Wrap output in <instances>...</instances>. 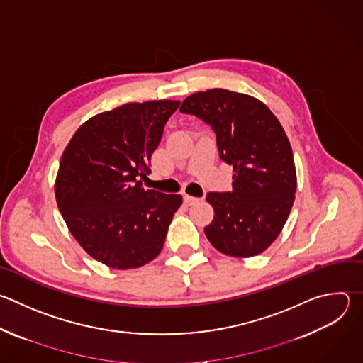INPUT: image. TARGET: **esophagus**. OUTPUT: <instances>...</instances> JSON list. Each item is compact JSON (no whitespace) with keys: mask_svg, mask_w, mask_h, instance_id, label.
I'll use <instances>...</instances> for the list:
<instances>
[{"mask_svg":"<svg viewBox=\"0 0 363 363\" xmlns=\"http://www.w3.org/2000/svg\"><path fill=\"white\" fill-rule=\"evenodd\" d=\"M198 201H199V198L189 196V195H184V202H185L186 205H194V203H196Z\"/></svg>","mask_w":363,"mask_h":363,"instance_id":"obj_1","label":"esophagus"}]
</instances>
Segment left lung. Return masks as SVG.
<instances>
[{"label": "left lung", "mask_w": 363, "mask_h": 363, "mask_svg": "<svg viewBox=\"0 0 363 363\" xmlns=\"http://www.w3.org/2000/svg\"><path fill=\"white\" fill-rule=\"evenodd\" d=\"M179 111L212 128L219 158L233 168L232 191L206 195L215 211L205 226L211 245L236 258L264 252L281 233L296 192L292 148L278 118L257 98L220 88L186 96Z\"/></svg>", "instance_id": "left-lung-1"}]
</instances>
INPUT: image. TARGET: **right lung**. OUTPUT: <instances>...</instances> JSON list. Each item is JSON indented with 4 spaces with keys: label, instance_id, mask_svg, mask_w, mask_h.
<instances>
[{
    "label": "right lung",
    "instance_id": "1",
    "mask_svg": "<svg viewBox=\"0 0 363 363\" xmlns=\"http://www.w3.org/2000/svg\"><path fill=\"white\" fill-rule=\"evenodd\" d=\"M178 101L131 102L98 113L67 145L57 174L60 212L78 244L113 269H133L161 252L182 196L145 189L151 157Z\"/></svg>",
    "mask_w": 363,
    "mask_h": 363
}]
</instances>
